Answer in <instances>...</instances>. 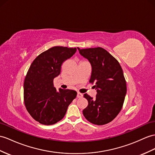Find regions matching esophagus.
<instances>
[{"instance_id": "esophagus-1", "label": "esophagus", "mask_w": 155, "mask_h": 155, "mask_svg": "<svg viewBox=\"0 0 155 155\" xmlns=\"http://www.w3.org/2000/svg\"><path fill=\"white\" fill-rule=\"evenodd\" d=\"M82 97H83V94H81L80 93H78V94H77V97L78 98H81Z\"/></svg>"}]
</instances>
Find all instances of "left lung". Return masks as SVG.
Returning <instances> with one entry per match:
<instances>
[{"label":"left lung","instance_id":"8db88e82","mask_svg":"<svg viewBox=\"0 0 155 155\" xmlns=\"http://www.w3.org/2000/svg\"><path fill=\"white\" fill-rule=\"evenodd\" d=\"M78 49L91 65L89 81L97 90L95 99L84 94L88 106L83 114L91 123L104 125L114 120L122 108L127 93L123 70L118 60L103 48Z\"/></svg>","mask_w":155,"mask_h":155}]
</instances>
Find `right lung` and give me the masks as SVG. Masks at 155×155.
I'll list each match as a JSON object with an SVG mask.
<instances>
[{"instance_id": "right-lung-1", "label": "right lung", "mask_w": 155, "mask_h": 155, "mask_svg": "<svg viewBox=\"0 0 155 155\" xmlns=\"http://www.w3.org/2000/svg\"><path fill=\"white\" fill-rule=\"evenodd\" d=\"M76 51V48L53 47L40 54L30 66L24 84V103L30 115L40 124L52 125L61 120L76 97L75 91H56L53 85L63 62Z\"/></svg>"}]
</instances>
